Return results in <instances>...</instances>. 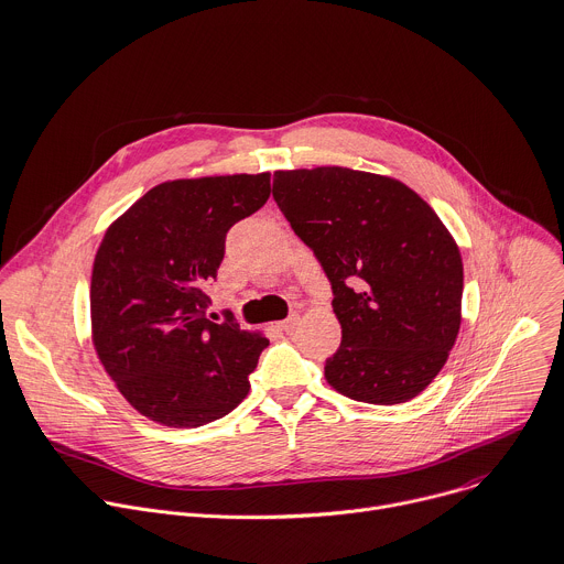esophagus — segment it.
<instances>
[{
	"mask_svg": "<svg viewBox=\"0 0 564 564\" xmlns=\"http://www.w3.org/2000/svg\"><path fill=\"white\" fill-rule=\"evenodd\" d=\"M297 323H300V318L297 316H289L286 321H282V323H278V327L282 329V332H293L295 327H297Z\"/></svg>",
	"mask_w": 564,
	"mask_h": 564,
	"instance_id": "obj_1",
	"label": "esophagus"
}]
</instances>
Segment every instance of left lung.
I'll use <instances>...</instances> for the list:
<instances>
[{"mask_svg":"<svg viewBox=\"0 0 564 564\" xmlns=\"http://www.w3.org/2000/svg\"><path fill=\"white\" fill-rule=\"evenodd\" d=\"M273 199L332 282L343 340L327 383L373 405L414 399L462 325L464 264L442 219L401 181L336 165L275 172Z\"/></svg>","mask_w":564,"mask_h":564,"instance_id":"obj_1","label":"left lung"}]
</instances>
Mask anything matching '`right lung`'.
<instances>
[{"instance_id":"obj_1","label":"right lung","mask_w":564,"mask_h":564,"mask_svg":"<svg viewBox=\"0 0 564 564\" xmlns=\"http://www.w3.org/2000/svg\"><path fill=\"white\" fill-rule=\"evenodd\" d=\"M271 197V174L167 181L102 237L91 273L94 347L143 416L197 427L248 394L269 340L206 318L226 232Z\"/></svg>"}]
</instances>
